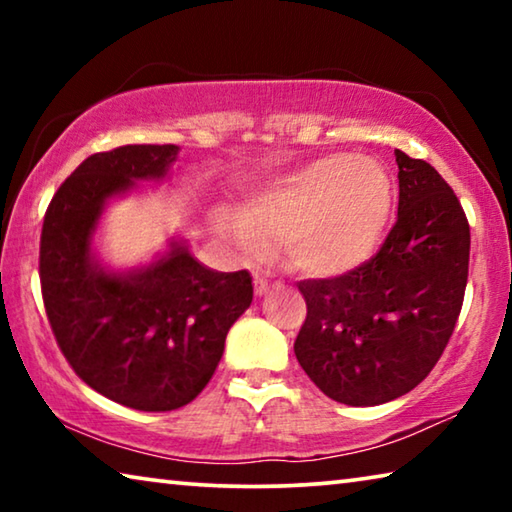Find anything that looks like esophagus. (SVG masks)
I'll return each mask as SVG.
<instances>
[{"instance_id": "34e87169", "label": "esophagus", "mask_w": 512, "mask_h": 512, "mask_svg": "<svg viewBox=\"0 0 512 512\" xmlns=\"http://www.w3.org/2000/svg\"><path fill=\"white\" fill-rule=\"evenodd\" d=\"M271 287H280V282H268L266 277H255V293L257 296H266L268 291H271Z\"/></svg>"}]
</instances>
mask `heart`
Wrapping results in <instances>:
<instances>
[{
	"label": "heart",
	"mask_w": 512,
	"mask_h": 512,
	"mask_svg": "<svg viewBox=\"0 0 512 512\" xmlns=\"http://www.w3.org/2000/svg\"><path fill=\"white\" fill-rule=\"evenodd\" d=\"M395 185L377 160L325 155L273 178L241 207L228 232L246 255L287 244L293 268L332 277L375 253L391 219Z\"/></svg>",
	"instance_id": "b5f03b06"
}]
</instances>
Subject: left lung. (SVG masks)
I'll return each instance as SVG.
<instances>
[{
	"mask_svg": "<svg viewBox=\"0 0 512 512\" xmlns=\"http://www.w3.org/2000/svg\"><path fill=\"white\" fill-rule=\"evenodd\" d=\"M397 221L368 262L305 280L307 318L293 343L309 379L334 402L375 406L413 391L443 357L461 314L470 223L429 162L395 151Z\"/></svg>",
	"mask_w": 512,
	"mask_h": 512,
	"instance_id": "1",
	"label": "left lung"
}]
</instances>
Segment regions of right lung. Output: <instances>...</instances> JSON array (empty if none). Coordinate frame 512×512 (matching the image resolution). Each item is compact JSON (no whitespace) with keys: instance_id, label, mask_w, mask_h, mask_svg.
I'll list each match as a JSON object with an SVG mask.
<instances>
[{"instance_id":"1","label":"right lung","mask_w":512,"mask_h":512,"mask_svg":"<svg viewBox=\"0 0 512 512\" xmlns=\"http://www.w3.org/2000/svg\"><path fill=\"white\" fill-rule=\"evenodd\" d=\"M176 153L173 144H126L90 155L51 198L40 235L42 302L60 352L90 388L137 411L196 400L253 302L248 271H210L185 246L131 275L92 262L106 198L162 178Z\"/></svg>"}]
</instances>
